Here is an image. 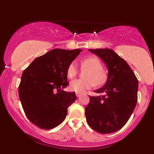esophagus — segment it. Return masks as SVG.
I'll return each instance as SVG.
<instances>
[{
  "instance_id": "1",
  "label": "esophagus",
  "mask_w": 154,
  "mask_h": 154,
  "mask_svg": "<svg viewBox=\"0 0 154 154\" xmlns=\"http://www.w3.org/2000/svg\"><path fill=\"white\" fill-rule=\"evenodd\" d=\"M75 94H76L77 97H80L81 96V93H79V92H76V93H75Z\"/></svg>"
}]
</instances>
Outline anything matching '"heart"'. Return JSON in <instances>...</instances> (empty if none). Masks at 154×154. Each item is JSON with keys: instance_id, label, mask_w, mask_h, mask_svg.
I'll return each instance as SVG.
<instances>
[{"instance_id": "obj_1", "label": "heart", "mask_w": 154, "mask_h": 154, "mask_svg": "<svg viewBox=\"0 0 154 154\" xmlns=\"http://www.w3.org/2000/svg\"><path fill=\"white\" fill-rule=\"evenodd\" d=\"M83 69H87L85 79H75L71 82L70 90L71 91L83 93L86 90L92 88L94 84L101 85L106 81L107 73L102 69L100 60L94 56H90L83 59L81 62ZM78 73V67L75 62L69 64L67 69V75L69 79H73Z\"/></svg>"}]
</instances>
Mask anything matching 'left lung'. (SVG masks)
<instances>
[{"label":"left lung","mask_w":154,"mask_h":154,"mask_svg":"<svg viewBox=\"0 0 154 154\" xmlns=\"http://www.w3.org/2000/svg\"><path fill=\"white\" fill-rule=\"evenodd\" d=\"M108 69L106 83L94 90L102 96L90 97L85 108L88 125L101 134L121 129L131 116L137 102L138 81L125 60L111 49H89Z\"/></svg>","instance_id":"8db88e82"}]
</instances>
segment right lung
Returning <instances> with one entry per match:
<instances>
[{"instance_id":"add662e5","label":"right lung","mask_w":154,"mask_h":154,"mask_svg":"<svg viewBox=\"0 0 154 154\" xmlns=\"http://www.w3.org/2000/svg\"><path fill=\"white\" fill-rule=\"evenodd\" d=\"M83 50L53 49L35 58L23 71L19 96L26 117L42 129L64 121L75 92L63 90L69 85L67 69Z\"/></svg>"}]
</instances>
